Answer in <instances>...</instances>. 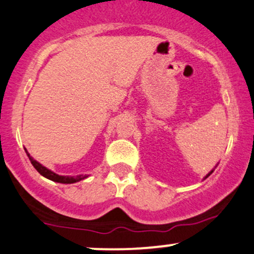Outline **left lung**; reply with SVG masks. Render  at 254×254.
I'll list each match as a JSON object with an SVG mask.
<instances>
[{
  "label": "left lung",
  "mask_w": 254,
  "mask_h": 254,
  "mask_svg": "<svg viewBox=\"0 0 254 254\" xmlns=\"http://www.w3.org/2000/svg\"><path fill=\"white\" fill-rule=\"evenodd\" d=\"M213 171H214V169H213V170H211V171H210V172H208V174H207V175H206V176H205V178H204V180H206V178H207L208 176H210V175H211V174H212V172H213Z\"/></svg>",
  "instance_id": "left-lung-1"
}]
</instances>
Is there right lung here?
I'll return each mask as SVG.
<instances>
[{
	"instance_id": "1",
	"label": "right lung",
	"mask_w": 254,
	"mask_h": 254,
	"mask_svg": "<svg viewBox=\"0 0 254 254\" xmlns=\"http://www.w3.org/2000/svg\"><path fill=\"white\" fill-rule=\"evenodd\" d=\"M26 150V149H25ZM26 154L27 157H29L30 161H31V164L33 165V168L37 170L38 172L42 175L43 177L48 178V180L53 181V182H58V183H64V185H71V183H76V182H79V181L84 180L88 176H83V175H79V176H61V175H58L55 174V172H53L52 170L47 169L46 166H43L42 164L38 163L37 160H35L31 155H30V153L26 150Z\"/></svg>"
}]
</instances>
